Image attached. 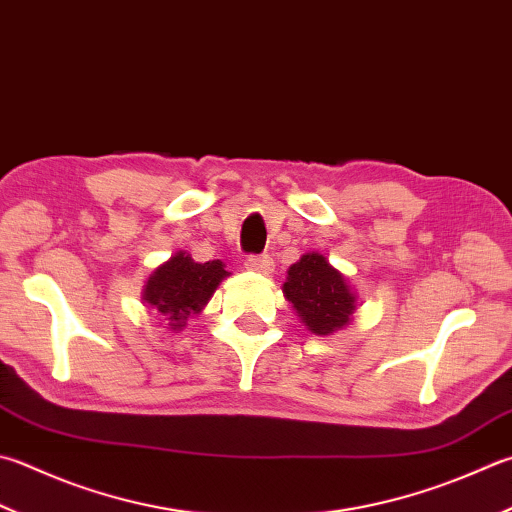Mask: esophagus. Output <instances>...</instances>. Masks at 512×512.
Listing matches in <instances>:
<instances>
[{
	"label": "esophagus",
	"mask_w": 512,
	"mask_h": 512,
	"mask_svg": "<svg viewBox=\"0 0 512 512\" xmlns=\"http://www.w3.org/2000/svg\"><path fill=\"white\" fill-rule=\"evenodd\" d=\"M245 267L249 269V272L269 276V274L274 272V260L269 258V256H249L245 260Z\"/></svg>",
	"instance_id": "obj_1"
}]
</instances>
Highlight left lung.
<instances>
[{
    "label": "left lung",
    "instance_id": "8db88e82",
    "mask_svg": "<svg viewBox=\"0 0 512 512\" xmlns=\"http://www.w3.org/2000/svg\"><path fill=\"white\" fill-rule=\"evenodd\" d=\"M283 294L301 323L316 336H330L350 325L356 292L321 252H307L287 269Z\"/></svg>",
    "mask_w": 512,
    "mask_h": 512
}]
</instances>
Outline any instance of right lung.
I'll return each mask as SVG.
<instances>
[{
    "mask_svg": "<svg viewBox=\"0 0 512 512\" xmlns=\"http://www.w3.org/2000/svg\"><path fill=\"white\" fill-rule=\"evenodd\" d=\"M227 276L223 260L196 263L189 252L180 249L167 263L153 269L142 289V301L160 314L167 330L180 332L191 316L205 310Z\"/></svg>",
    "mask_w": 512,
    "mask_h": 512,
    "instance_id": "1",
    "label": "right lung"
}]
</instances>
